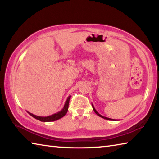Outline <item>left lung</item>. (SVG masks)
<instances>
[{
    "label": "left lung",
    "mask_w": 159,
    "mask_h": 159,
    "mask_svg": "<svg viewBox=\"0 0 159 159\" xmlns=\"http://www.w3.org/2000/svg\"><path fill=\"white\" fill-rule=\"evenodd\" d=\"M92 106H93V110H94V111L95 112V114L98 115V116H99V117H101V118H104V119H107V120H115L114 119H111V118H107V117H105V116H102L101 114H99V113L97 111V110L95 109V107H94V106H93V104H92Z\"/></svg>",
    "instance_id": "8db88e82"
}]
</instances>
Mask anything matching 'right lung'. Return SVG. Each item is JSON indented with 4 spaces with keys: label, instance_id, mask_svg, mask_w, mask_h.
<instances>
[{
    "label": "right lung",
    "instance_id": "1",
    "mask_svg": "<svg viewBox=\"0 0 159 159\" xmlns=\"http://www.w3.org/2000/svg\"><path fill=\"white\" fill-rule=\"evenodd\" d=\"M71 98V96H69L67 98V99L65 102V104H64V107L62 108V109L61 111H58L55 114H53L50 116H36L34 115L31 113L27 111L29 114H30L32 117H34L36 119L40 120V121L42 122H51V121H55V120H57L60 118H62L63 116H65V114L67 113V111H68V108H69V99Z\"/></svg>",
    "mask_w": 159,
    "mask_h": 159
}]
</instances>
